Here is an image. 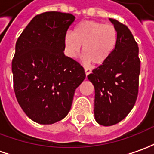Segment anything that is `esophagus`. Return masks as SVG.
<instances>
[{"label": "esophagus", "mask_w": 154, "mask_h": 154, "mask_svg": "<svg viewBox=\"0 0 154 154\" xmlns=\"http://www.w3.org/2000/svg\"><path fill=\"white\" fill-rule=\"evenodd\" d=\"M84 71H85L86 76L89 75V74H90V73H91V70L89 68H85V69H84Z\"/></svg>", "instance_id": "obj_1"}]
</instances>
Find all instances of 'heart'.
I'll list each match as a JSON object with an SVG mask.
<instances>
[{"label": "heart", "mask_w": 154, "mask_h": 154, "mask_svg": "<svg viewBox=\"0 0 154 154\" xmlns=\"http://www.w3.org/2000/svg\"><path fill=\"white\" fill-rule=\"evenodd\" d=\"M117 39V30L113 25L87 20L79 23L73 33H66L64 45L66 54L72 58L78 54L82 45L84 61L100 66L111 55L116 46Z\"/></svg>", "instance_id": "heart-1"}]
</instances>
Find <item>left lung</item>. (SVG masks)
I'll return each instance as SVG.
<instances>
[{
	"instance_id": "obj_1",
	"label": "left lung",
	"mask_w": 154,
	"mask_h": 154,
	"mask_svg": "<svg viewBox=\"0 0 154 154\" xmlns=\"http://www.w3.org/2000/svg\"><path fill=\"white\" fill-rule=\"evenodd\" d=\"M118 33L116 46L105 63L88 76L94 86V116L99 125L119 123L134 106L138 94L139 49L125 25L109 18Z\"/></svg>"
}]
</instances>
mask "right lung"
I'll list each match as a JSON object with an SVG mask.
<instances>
[{
	"label": "right lung",
	"instance_id": "add662e5",
	"mask_svg": "<svg viewBox=\"0 0 154 154\" xmlns=\"http://www.w3.org/2000/svg\"><path fill=\"white\" fill-rule=\"evenodd\" d=\"M75 17L46 11L35 16L16 43L13 88L32 121L50 125L67 116L75 90L85 79L80 64L64 54V38Z\"/></svg>",
	"mask_w": 154,
	"mask_h": 154
}]
</instances>
